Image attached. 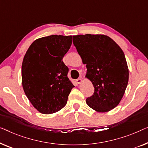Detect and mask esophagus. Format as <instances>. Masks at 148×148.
Masks as SVG:
<instances>
[{
	"label": "esophagus",
	"instance_id": "obj_1",
	"mask_svg": "<svg viewBox=\"0 0 148 148\" xmlns=\"http://www.w3.org/2000/svg\"><path fill=\"white\" fill-rule=\"evenodd\" d=\"M76 82L78 83V84H80L81 82H82V79L81 78H78V79H76Z\"/></svg>",
	"mask_w": 148,
	"mask_h": 148
}]
</instances>
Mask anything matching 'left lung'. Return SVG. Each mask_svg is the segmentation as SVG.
Masks as SVG:
<instances>
[{
    "instance_id": "8db88e82",
    "label": "left lung",
    "mask_w": 148,
    "mask_h": 148,
    "mask_svg": "<svg viewBox=\"0 0 148 148\" xmlns=\"http://www.w3.org/2000/svg\"><path fill=\"white\" fill-rule=\"evenodd\" d=\"M73 43L86 64V76L95 88L86 104L98 112H107L120 103L127 86L129 70L125 54L105 35H74Z\"/></svg>"
}]
</instances>
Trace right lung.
Returning a JSON list of instances; mask_svg holds the SVG:
<instances>
[{
	"label": "right lung",
	"mask_w": 148,
	"mask_h": 148,
	"mask_svg": "<svg viewBox=\"0 0 148 148\" xmlns=\"http://www.w3.org/2000/svg\"><path fill=\"white\" fill-rule=\"evenodd\" d=\"M72 36L52 35L33 41L22 64L25 93L37 111L51 114L65 107L74 86L62 61L72 45Z\"/></svg>",
	"instance_id": "obj_1"
}]
</instances>
